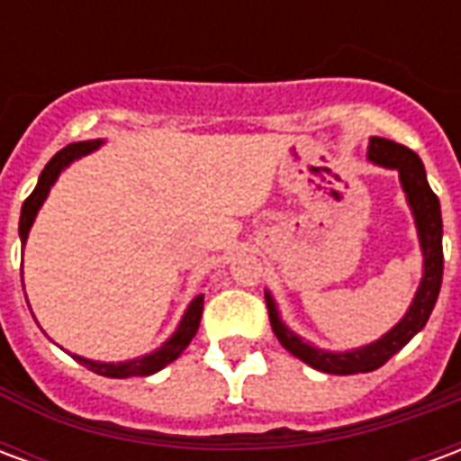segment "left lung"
Segmentation results:
<instances>
[{
  "label": "left lung",
  "instance_id": "left-lung-1",
  "mask_svg": "<svg viewBox=\"0 0 461 461\" xmlns=\"http://www.w3.org/2000/svg\"><path fill=\"white\" fill-rule=\"evenodd\" d=\"M367 158L377 162V165H383V167H395L400 172V180H402V187L407 192L410 207L415 212L420 241H422L425 276H422V284L417 289V296L410 311L405 313V319L400 321L390 333H385L383 339L360 348V350L326 353V350H316V348L306 346L303 340L296 339L279 321L276 306H274V301L267 294L271 329L276 333V339L281 340V346L296 357H301L303 363H309L311 367L330 373V375H356V373H370L375 367L385 366L400 348H405L410 343V339L415 336L417 330L425 329L427 319H429V313L435 309L437 296H439V286H442V269H445V257H442V214H439L437 194L427 185L425 165L410 148L395 140H385V138H373L370 140Z\"/></svg>",
  "mask_w": 461,
  "mask_h": 461
}]
</instances>
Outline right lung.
<instances>
[{"instance_id": "right-lung-1", "label": "right lung", "mask_w": 461, "mask_h": 461, "mask_svg": "<svg viewBox=\"0 0 461 461\" xmlns=\"http://www.w3.org/2000/svg\"><path fill=\"white\" fill-rule=\"evenodd\" d=\"M98 142L101 140H84V142H71V145H66L64 150H59L49 160V165L41 172V177H39V185L34 187V192L29 194L24 200V207H22V220H19V234H22V241H26L29 237V227L34 224V217L39 207H41V202L46 200V194L51 190V185L59 177V172L64 170L66 165L76 158H81L86 152H91L98 148ZM202 306H204V301L202 296L192 301L190 309L185 313V319H182L180 329L175 330V336H172L160 350H155L150 356L140 357V360H131V363H95V360H86V357L74 356L81 366H86L88 370H94L98 375L105 377H132V375H152V373H158L160 367H165L167 363H172L175 357L180 356L185 348L190 346V340L194 339V333L200 329V319H202Z\"/></svg>"}]
</instances>
